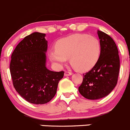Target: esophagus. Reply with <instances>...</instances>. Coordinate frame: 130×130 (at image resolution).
I'll return each instance as SVG.
<instances>
[{
    "label": "esophagus",
    "instance_id": "34e87169",
    "mask_svg": "<svg viewBox=\"0 0 130 130\" xmlns=\"http://www.w3.org/2000/svg\"><path fill=\"white\" fill-rule=\"evenodd\" d=\"M72 74L71 72H65V73H64V75H65V76H70Z\"/></svg>",
    "mask_w": 130,
    "mask_h": 130
}]
</instances>
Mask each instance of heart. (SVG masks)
Masks as SVG:
<instances>
[{"instance_id": "1", "label": "heart", "mask_w": 130, "mask_h": 130, "mask_svg": "<svg viewBox=\"0 0 130 130\" xmlns=\"http://www.w3.org/2000/svg\"><path fill=\"white\" fill-rule=\"evenodd\" d=\"M101 51V43L96 37L86 34H75L58 41L56 49L50 52L49 57L53 63L60 67L69 58L74 69L86 71L95 65Z\"/></svg>"}]
</instances>
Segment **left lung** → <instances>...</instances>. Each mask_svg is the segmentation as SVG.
<instances>
[{
	"mask_svg": "<svg viewBox=\"0 0 130 130\" xmlns=\"http://www.w3.org/2000/svg\"><path fill=\"white\" fill-rule=\"evenodd\" d=\"M101 51L94 67L84 74L82 83L78 87L85 98L96 100L107 96L117 84L120 71V57L116 43L108 35L98 31Z\"/></svg>",
	"mask_w": 130,
	"mask_h": 130,
	"instance_id": "left-lung-1",
	"label": "left lung"
}]
</instances>
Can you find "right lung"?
Masks as SVG:
<instances>
[{"label":"right lung","mask_w":130,"mask_h":130,"mask_svg":"<svg viewBox=\"0 0 130 130\" xmlns=\"http://www.w3.org/2000/svg\"><path fill=\"white\" fill-rule=\"evenodd\" d=\"M45 36L38 32L26 36L11 56L10 72L13 86L22 98L32 104L50 101L64 75L63 71H51L46 68L48 41Z\"/></svg>","instance_id":"obj_1"}]
</instances>
